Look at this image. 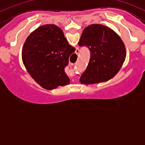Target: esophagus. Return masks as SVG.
Wrapping results in <instances>:
<instances>
[{"mask_svg": "<svg viewBox=\"0 0 145 145\" xmlns=\"http://www.w3.org/2000/svg\"><path fill=\"white\" fill-rule=\"evenodd\" d=\"M79 52H80V51H79V49H77L76 51H75V53H76L77 55L79 54Z\"/></svg>", "mask_w": 145, "mask_h": 145, "instance_id": "esophagus-1", "label": "esophagus"}]
</instances>
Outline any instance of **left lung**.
Returning <instances> with one entry per match:
<instances>
[{
  "mask_svg": "<svg viewBox=\"0 0 145 145\" xmlns=\"http://www.w3.org/2000/svg\"><path fill=\"white\" fill-rule=\"evenodd\" d=\"M78 45L90 50V60L80 76V84L107 81L118 73L125 61L123 42L116 32L105 25L93 24L86 27Z\"/></svg>",
  "mask_w": 145,
  "mask_h": 145,
  "instance_id": "left-lung-1",
  "label": "left lung"
}]
</instances>
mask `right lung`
I'll use <instances>...</instances> for the list:
<instances>
[{
    "label": "right lung",
    "mask_w": 145,
    "mask_h": 145,
    "mask_svg": "<svg viewBox=\"0 0 145 145\" xmlns=\"http://www.w3.org/2000/svg\"><path fill=\"white\" fill-rule=\"evenodd\" d=\"M75 51L59 27L45 25L35 29L27 38L22 55L26 70L35 81L52 90L70 84L65 68Z\"/></svg>",
    "instance_id": "add662e5"
}]
</instances>
